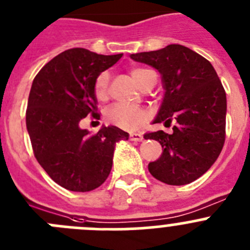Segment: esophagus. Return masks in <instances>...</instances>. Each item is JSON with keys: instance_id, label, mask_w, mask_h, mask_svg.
Here are the masks:
<instances>
[{"instance_id": "1", "label": "esophagus", "mask_w": 250, "mask_h": 250, "mask_svg": "<svg viewBox=\"0 0 250 250\" xmlns=\"http://www.w3.org/2000/svg\"><path fill=\"white\" fill-rule=\"evenodd\" d=\"M129 138L132 141H141L143 140V134H140V132H130Z\"/></svg>"}]
</instances>
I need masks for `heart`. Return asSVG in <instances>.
I'll list each match as a JSON object with an SVG mask.
<instances>
[{
	"instance_id": "1",
	"label": "heart",
	"mask_w": 250,
	"mask_h": 250,
	"mask_svg": "<svg viewBox=\"0 0 250 250\" xmlns=\"http://www.w3.org/2000/svg\"><path fill=\"white\" fill-rule=\"evenodd\" d=\"M132 80L135 81L141 89L149 83L155 74L145 67H134L130 70ZM109 83L110 76L107 72H101L94 83V94L98 100L103 101L109 95ZM149 118V114L145 109L135 107V106L125 105V104H114L106 110L105 119L110 125L120 127L123 130H136L141 126Z\"/></svg>"
}]
</instances>
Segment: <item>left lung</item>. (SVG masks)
Returning a JSON list of instances; mask_svg holds the SVG:
<instances>
[{
    "instance_id": "1",
    "label": "left lung",
    "mask_w": 250,
    "mask_h": 250,
    "mask_svg": "<svg viewBox=\"0 0 250 250\" xmlns=\"http://www.w3.org/2000/svg\"><path fill=\"white\" fill-rule=\"evenodd\" d=\"M132 60L161 74L164 99L154 124L164 123L173 132H146L159 141L163 154L149 163V171L169 185H185L207 173L225 141L227 95L211 65L195 51L167 45L158 51L132 54Z\"/></svg>"
}]
</instances>
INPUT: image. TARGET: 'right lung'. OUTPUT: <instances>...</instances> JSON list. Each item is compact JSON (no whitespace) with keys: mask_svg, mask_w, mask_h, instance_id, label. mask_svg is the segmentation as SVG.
I'll return each instance as SVG.
<instances>
[{"mask_svg":"<svg viewBox=\"0 0 250 250\" xmlns=\"http://www.w3.org/2000/svg\"><path fill=\"white\" fill-rule=\"evenodd\" d=\"M121 56L70 48L34 79L26 110L32 150L48 176L67 190L83 193L100 187L111 171L116 143L129 139L116 126H103L95 135L80 127L89 115L100 119L95 80Z\"/></svg>","mask_w":250,"mask_h":250,"instance_id":"add662e5","label":"right lung"}]
</instances>
